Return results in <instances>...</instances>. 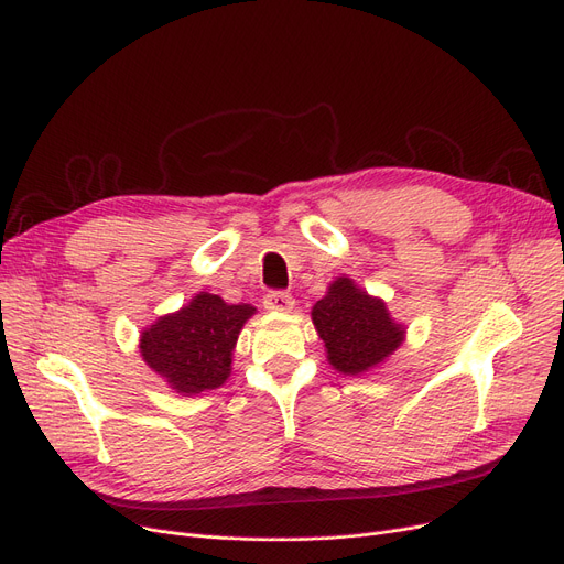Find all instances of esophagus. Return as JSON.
Returning a JSON list of instances; mask_svg holds the SVG:
<instances>
[{
  "label": "esophagus",
  "instance_id": "34e87169",
  "mask_svg": "<svg viewBox=\"0 0 564 564\" xmlns=\"http://www.w3.org/2000/svg\"><path fill=\"white\" fill-rule=\"evenodd\" d=\"M262 306H264L267 311L290 313V311L294 308V300H292V294H288V292H283V290H270V292L264 294Z\"/></svg>",
  "mask_w": 564,
  "mask_h": 564
}]
</instances>
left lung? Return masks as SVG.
<instances>
[{
  "mask_svg": "<svg viewBox=\"0 0 564 564\" xmlns=\"http://www.w3.org/2000/svg\"><path fill=\"white\" fill-rule=\"evenodd\" d=\"M313 324L327 347L329 364L343 375H361L387 361L404 340L387 304L370 297L347 276H338L313 306Z\"/></svg>",
  "mask_w": 564,
  "mask_h": 564,
  "instance_id": "left-lung-1",
  "label": "left lung"
}]
</instances>
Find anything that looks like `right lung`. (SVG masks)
<instances>
[{"label":"right lung","mask_w":564,"mask_h":564,"mask_svg":"<svg viewBox=\"0 0 564 564\" xmlns=\"http://www.w3.org/2000/svg\"><path fill=\"white\" fill-rule=\"evenodd\" d=\"M253 313L251 304H226L219 294L200 292L141 334V357L175 393L219 389L230 375L237 336Z\"/></svg>","instance_id":"obj_1"}]
</instances>
